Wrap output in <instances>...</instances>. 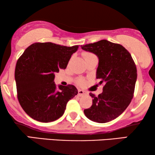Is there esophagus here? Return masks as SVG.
Listing matches in <instances>:
<instances>
[{
    "label": "esophagus",
    "mask_w": 155,
    "mask_h": 155,
    "mask_svg": "<svg viewBox=\"0 0 155 155\" xmlns=\"http://www.w3.org/2000/svg\"><path fill=\"white\" fill-rule=\"evenodd\" d=\"M84 94H85V92H84L83 90H78V96L82 97V96H83V95H84Z\"/></svg>",
    "instance_id": "esophagus-1"
}]
</instances>
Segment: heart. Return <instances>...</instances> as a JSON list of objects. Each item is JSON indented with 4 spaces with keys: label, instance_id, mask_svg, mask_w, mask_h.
I'll use <instances>...</instances> for the list:
<instances>
[{
    "label": "heart",
    "instance_id": "heart-1",
    "mask_svg": "<svg viewBox=\"0 0 155 155\" xmlns=\"http://www.w3.org/2000/svg\"><path fill=\"white\" fill-rule=\"evenodd\" d=\"M91 55H94L93 54H91V53H88V52H85V53H84L83 54V57L84 58H86V57H87V56H91ZM84 83V80H78V84H82Z\"/></svg>",
    "mask_w": 155,
    "mask_h": 155
}]
</instances>
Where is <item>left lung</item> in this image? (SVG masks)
<instances>
[{
	"label": "left lung",
	"mask_w": 155,
	"mask_h": 155,
	"mask_svg": "<svg viewBox=\"0 0 155 155\" xmlns=\"http://www.w3.org/2000/svg\"><path fill=\"white\" fill-rule=\"evenodd\" d=\"M99 58L97 79L105 84L98 96L92 93V104L84 113L92 121L107 123L119 116L130 104L134 95L137 68L130 53L119 44L101 40L81 46Z\"/></svg>",
	"instance_id": "1"
}]
</instances>
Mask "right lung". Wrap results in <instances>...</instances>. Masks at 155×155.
<instances>
[{
    "mask_svg": "<svg viewBox=\"0 0 155 155\" xmlns=\"http://www.w3.org/2000/svg\"><path fill=\"white\" fill-rule=\"evenodd\" d=\"M79 46H61L51 42L31 44L17 61L15 71L19 103L33 119L48 123L64 114L66 104L78 93L73 84L54 82L56 73L65 69Z\"/></svg>",
    "mask_w": 155,
    "mask_h": 155,
    "instance_id": "obj_1",
    "label": "right lung"
}]
</instances>
